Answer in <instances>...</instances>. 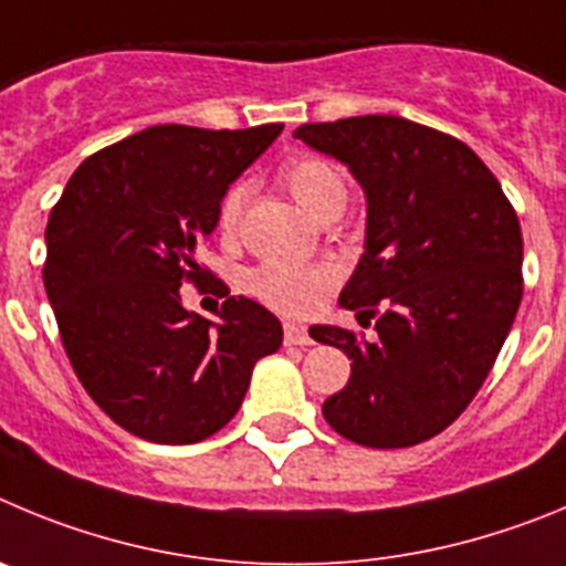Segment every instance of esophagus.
Wrapping results in <instances>:
<instances>
[{
	"instance_id": "1",
	"label": "esophagus",
	"mask_w": 566,
	"mask_h": 566,
	"mask_svg": "<svg viewBox=\"0 0 566 566\" xmlns=\"http://www.w3.org/2000/svg\"><path fill=\"white\" fill-rule=\"evenodd\" d=\"M284 344L310 346L313 344V335H310L307 327H304V324H298V321H287V324H284Z\"/></svg>"
}]
</instances>
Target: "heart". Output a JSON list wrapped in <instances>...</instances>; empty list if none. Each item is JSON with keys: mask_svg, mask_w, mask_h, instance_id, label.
<instances>
[{"mask_svg": "<svg viewBox=\"0 0 566 566\" xmlns=\"http://www.w3.org/2000/svg\"><path fill=\"white\" fill-rule=\"evenodd\" d=\"M276 180L304 211L313 213L315 220L338 217L349 197L346 177L338 169V163L324 155H313V151L284 160ZM242 206H245V186L228 188L217 208V226H220L222 237H237L239 222H242ZM333 282L335 271L329 264L282 262V259L256 264L245 276L248 293L256 295L259 302L279 313H307L324 298Z\"/></svg>", "mask_w": 566, "mask_h": 566, "instance_id": "obj_1", "label": "heart"}]
</instances>
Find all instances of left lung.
Listing matches in <instances>:
<instances>
[{"label":"left lung","instance_id":"1","mask_svg":"<svg viewBox=\"0 0 566 566\" xmlns=\"http://www.w3.org/2000/svg\"><path fill=\"white\" fill-rule=\"evenodd\" d=\"M295 137L366 191V253L340 307L375 335L313 327L353 358L324 417L366 448H409L468 409L522 302V228L471 146L397 115L304 124Z\"/></svg>","mask_w":566,"mask_h":566}]
</instances>
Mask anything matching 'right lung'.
<instances>
[{
  "instance_id": "obj_1",
  "label": "right lung",
  "mask_w": 566,
  "mask_h": 566,
  "mask_svg": "<svg viewBox=\"0 0 566 566\" xmlns=\"http://www.w3.org/2000/svg\"><path fill=\"white\" fill-rule=\"evenodd\" d=\"M282 129L151 126L86 157L50 211L44 287L64 353L86 395L140 440L217 434L256 360L282 346L279 318L253 298L228 295L217 324L180 298L182 282L217 279L197 248L228 186Z\"/></svg>"
}]
</instances>
